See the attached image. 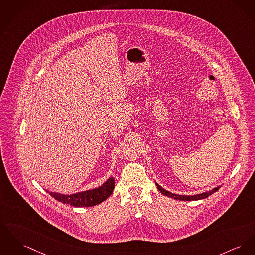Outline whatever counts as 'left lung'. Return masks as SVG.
<instances>
[{"mask_svg": "<svg viewBox=\"0 0 255 255\" xmlns=\"http://www.w3.org/2000/svg\"><path fill=\"white\" fill-rule=\"evenodd\" d=\"M155 186L158 188V190L165 196L171 197L173 199H177V200H182V201H193V200H200V199H204L207 198L208 196L212 195L213 193H215L216 191H218L220 189V187H214L212 190L209 191H205L202 193H198V194H193V195H186V194H176V193H172L168 190L164 189L163 187H160L157 183H155Z\"/></svg>", "mask_w": 255, "mask_h": 255, "instance_id": "1", "label": "left lung"}]
</instances>
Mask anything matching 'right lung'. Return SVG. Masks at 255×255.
<instances>
[{
    "label": "right lung",
    "mask_w": 255,
    "mask_h": 255,
    "mask_svg": "<svg viewBox=\"0 0 255 255\" xmlns=\"http://www.w3.org/2000/svg\"><path fill=\"white\" fill-rule=\"evenodd\" d=\"M115 181L113 177L108 178L102 186L92 189L79 191L73 194H62L46 190L53 198L73 207H92L106 200L113 192Z\"/></svg>",
    "instance_id": "1"
}]
</instances>
